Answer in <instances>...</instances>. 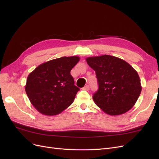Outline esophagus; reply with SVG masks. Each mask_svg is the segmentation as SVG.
Here are the masks:
<instances>
[{
	"label": "esophagus",
	"mask_w": 159,
	"mask_h": 159,
	"mask_svg": "<svg viewBox=\"0 0 159 159\" xmlns=\"http://www.w3.org/2000/svg\"><path fill=\"white\" fill-rule=\"evenodd\" d=\"M83 90H85V91H88L89 89V85H85L82 88Z\"/></svg>",
	"instance_id": "esophagus-1"
}]
</instances>
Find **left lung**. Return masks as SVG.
I'll use <instances>...</instances> for the list:
<instances>
[{"label":"left lung","instance_id":"left-lung-1","mask_svg":"<svg viewBox=\"0 0 159 159\" xmlns=\"http://www.w3.org/2000/svg\"><path fill=\"white\" fill-rule=\"evenodd\" d=\"M86 61L95 70L99 85L93 96L95 103L110 115L131 109L142 89L137 71L127 61L109 55L88 57Z\"/></svg>","mask_w":159,"mask_h":159}]
</instances>
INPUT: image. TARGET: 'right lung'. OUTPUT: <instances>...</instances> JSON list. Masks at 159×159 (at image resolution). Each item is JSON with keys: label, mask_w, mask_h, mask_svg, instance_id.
Segmentation results:
<instances>
[{"label": "right lung", "mask_w": 159, "mask_h": 159, "mask_svg": "<svg viewBox=\"0 0 159 159\" xmlns=\"http://www.w3.org/2000/svg\"><path fill=\"white\" fill-rule=\"evenodd\" d=\"M80 59L74 56L52 60L38 66L28 75L25 91L38 111L56 115L74 102L80 88L74 85L70 71Z\"/></svg>", "instance_id": "1"}]
</instances>
